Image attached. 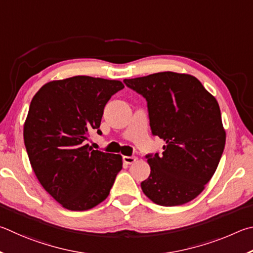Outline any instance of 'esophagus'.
<instances>
[{"label":"esophagus","instance_id":"34e87169","mask_svg":"<svg viewBox=\"0 0 253 253\" xmlns=\"http://www.w3.org/2000/svg\"><path fill=\"white\" fill-rule=\"evenodd\" d=\"M131 159H133L132 157H124V160L127 161V162H131Z\"/></svg>","mask_w":253,"mask_h":253}]
</instances>
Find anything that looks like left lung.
<instances>
[{
  "mask_svg": "<svg viewBox=\"0 0 253 253\" xmlns=\"http://www.w3.org/2000/svg\"><path fill=\"white\" fill-rule=\"evenodd\" d=\"M118 81L73 77L43 85L31 101L24 144L42 187L65 209L85 211L108 198L122 157L110 145L88 139L97 134L105 104L119 91Z\"/></svg>",
  "mask_w": 253,
  "mask_h": 253,
  "instance_id": "1",
  "label": "left lung"
}]
</instances>
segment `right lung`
I'll list each match as a JSON object with an SVG mask.
<instances>
[{
  "label": "right lung",
  "mask_w": 253,
  "mask_h": 253,
  "mask_svg": "<svg viewBox=\"0 0 253 253\" xmlns=\"http://www.w3.org/2000/svg\"><path fill=\"white\" fill-rule=\"evenodd\" d=\"M132 85L148 102L152 134L166 141L163 152L148 159L143 193L159 206L175 207L197 198L218 168L225 144L220 108L197 78L154 73Z\"/></svg>",
  "instance_id": "add662e5"
}]
</instances>
